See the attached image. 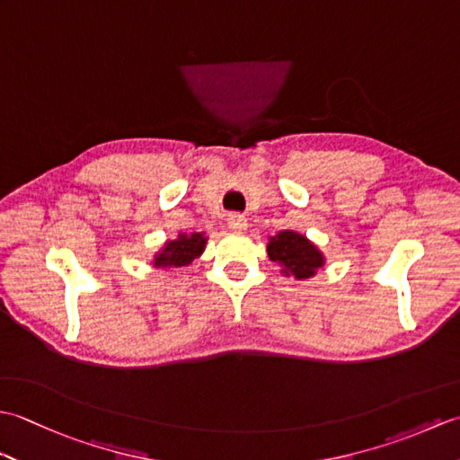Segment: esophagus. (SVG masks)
Wrapping results in <instances>:
<instances>
[{"label":"esophagus","mask_w":460,"mask_h":460,"mask_svg":"<svg viewBox=\"0 0 460 460\" xmlns=\"http://www.w3.org/2000/svg\"><path fill=\"white\" fill-rule=\"evenodd\" d=\"M227 225H229V229H231V231L243 233V231H245V229L249 227V221L245 219V215H241V213H231L229 217H227Z\"/></svg>","instance_id":"1"}]
</instances>
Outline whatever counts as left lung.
<instances>
[{"label":"left lung","mask_w":460,"mask_h":460,"mask_svg":"<svg viewBox=\"0 0 460 460\" xmlns=\"http://www.w3.org/2000/svg\"><path fill=\"white\" fill-rule=\"evenodd\" d=\"M267 252L272 262H277L285 277H295L296 280L312 279L326 265L322 251L306 235L296 231H279L275 237H269Z\"/></svg>","instance_id":"obj_1"}]
</instances>
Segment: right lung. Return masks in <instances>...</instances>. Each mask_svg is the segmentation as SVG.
<instances>
[{"instance_id":"add662e5","label":"right lung","mask_w":460,"mask_h":460,"mask_svg":"<svg viewBox=\"0 0 460 460\" xmlns=\"http://www.w3.org/2000/svg\"><path fill=\"white\" fill-rule=\"evenodd\" d=\"M205 245H208V235L203 231L180 233L178 239L164 243V247L154 255L152 265L155 269L188 267L193 259L203 255Z\"/></svg>"}]
</instances>
